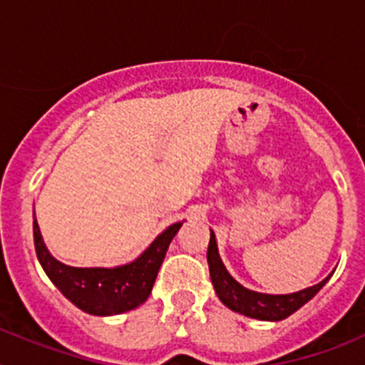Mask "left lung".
I'll return each mask as SVG.
<instances>
[{
	"label": "left lung",
	"instance_id": "1",
	"mask_svg": "<svg viewBox=\"0 0 365 365\" xmlns=\"http://www.w3.org/2000/svg\"><path fill=\"white\" fill-rule=\"evenodd\" d=\"M206 259H208L210 279L217 298L230 311L240 312V314L248 316V318H256V320L263 322L285 320L287 316H291L292 312L303 307L309 299L314 298L316 292L320 291L329 279L325 278L324 282L316 283V285L307 287V289H303V291L298 292H289V294H269V292L247 289L237 279L232 278V274L228 272L225 263H222L221 256H219L217 243H215V235L212 230Z\"/></svg>",
	"mask_w": 365,
	"mask_h": 365
}]
</instances>
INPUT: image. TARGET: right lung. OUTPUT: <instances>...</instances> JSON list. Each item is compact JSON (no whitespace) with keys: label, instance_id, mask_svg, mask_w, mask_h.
Masks as SVG:
<instances>
[{"label":"right lung","instance_id":"obj_1","mask_svg":"<svg viewBox=\"0 0 365 365\" xmlns=\"http://www.w3.org/2000/svg\"><path fill=\"white\" fill-rule=\"evenodd\" d=\"M32 221L34 248L41 269L73 305L87 314L113 316L143 305L151 294L168 247L182 227L173 222L160 232L137 259L118 267H71L58 261L41 237L36 215Z\"/></svg>","mask_w":365,"mask_h":365}]
</instances>
